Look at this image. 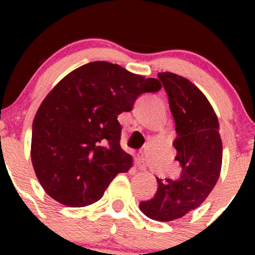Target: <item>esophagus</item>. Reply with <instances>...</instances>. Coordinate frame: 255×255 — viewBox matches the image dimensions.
Returning <instances> with one entry per match:
<instances>
[{"instance_id":"obj_1","label":"esophagus","mask_w":255,"mask_h":255,"mask_svg":"<svg viewBox=\"0 0 255 255\" xmlns=\"http://www.w3.org/2000/svg\"><path fill=\"white\" fill-rule=\"evenodd\" d=\"M135 163H137L138 169H140V170H145V161H144L143 153L138 154L137 159H135Z\"/></svg>"}]
</instances>
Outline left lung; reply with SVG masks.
I'll return each mask as SVG.
<instances>
[{"instance_id": "left-lung-1", "label": "left lung", "mask_w": 255, "mask_h": 255, "mask_svg": "<svg viewBox=\"0 0 255 255\" xmlns=\"http://www.w3.org/2000/svg\"><path fill=\"white\" fill-rule=\"evenodd\" d=\"M175 121V160L181 171L174 180L156 177L153 199L142 201L140 211L151 220L169 222L195 210L215 187L222 166L220 123L204 94L190 80L173 73H159Z\"/></svg>"}]
</instances>
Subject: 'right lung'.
<instances>
[{
  "instance_id": "right-lung-1",
  "label": "right lung",
  "mask_w": 255,
  "mask_h": 255,
  "mask_svg": "<svg viewBox=\"0 0 255 255\" xmlns=\"http://www.w3.org/2000/svg\"><path fill=\"white\" fill-rule=\"evenodd\" d=\"M161 89L158 79L94 61L54 86L33 121L30 156L40 185L55 201L85 207L99 201L133 159L121 148L117 117L138 96Z\"/></svg>"
}]
</instances>
